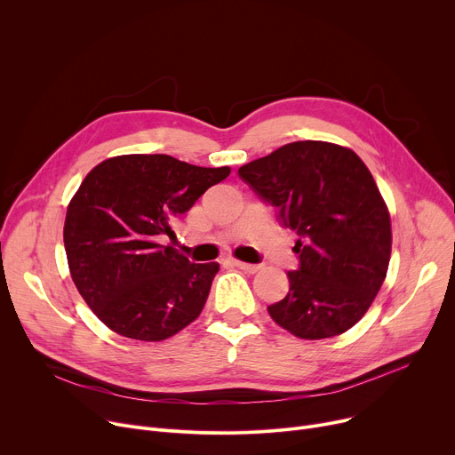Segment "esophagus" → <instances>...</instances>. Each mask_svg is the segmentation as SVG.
<instances>
[{"label": "esophagus", "instance_id": "esophagus-1", "mask_svg": "<svg viewBox=\"0 0 455 455\" xmlns=\"http://www.w3.org/2000/svg\"><path fill=\"white\" fill-rule=\"evenodd\" d=\"M234 267L245 270V272H251V275H254V272H258L261 268V265H251V263H245V261H239V259H228Z\"/></svg>", "mask_w": 455, "mask_h": 455}]
</instances>
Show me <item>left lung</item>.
<instances>
[{
	"label": "left lung",
	"mask_w": 455,
	"mask_h": 455,
	"mask_svg": "<svg viewBox=\"0 0 455 455\" xmlns=\"http://www.w3.org/2000/svg\"><path fill=\"white\" fill-rule=\"evenodd\" d=\"M256 196L296 232L298 268L268 315L298 339L340 335L370 309L391 254L387 208L355 151L298 140L237 170Z\"/></svg>",
	"instance_id": "left-lung-1"
}]
</instances>
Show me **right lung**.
Listing matches in <instances>:
<instances>
[{"label":"right lung","mask_w":455,"mask_h":455,"mask_svg":"<svg viewBox=\"0 0 455 455\" xmlns=\"http://www.w3.org/2000/svg\"><path fill=\"white\" fill-rule=\"evenodd\" d=\"M228 173L156 154L113 157L85 175L64 245L78 292L109 329L161 342L201 315L220 265L192 263L161 239Z\"/></svg>","instance_id":"right-lung-1"}]
</instances>
